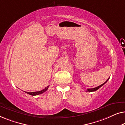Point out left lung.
I'll return each mask as SVG.
<instances>
[{
    "instance_id": "1",
    "label": "left lung",
    "mask_w": 125,
    "mask_h": 125,
    "mask_svg": "<svg viewBox=\"0 0 125 125\" xmlns=\"http://www.w3.org/2000/svg\"><path fill=\"white\" fill-rule=\"evenodd\" d=\"M109 78H108V79H107V80H106V81L105 82V83H102V84H101V85H100V86H98L96 87V88H92V89H87V90H86V92H95V91H96V90H98L99 88H100L102 86H103V85H104V84H105V83H107V81H108V80H109Z\"/></svg>"
}]
</instances>
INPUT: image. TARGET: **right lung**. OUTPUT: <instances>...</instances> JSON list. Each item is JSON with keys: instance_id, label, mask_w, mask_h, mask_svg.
<instances>
[{"instance_id": "1", "label": "right lung", "mask_w": 125, "mask_h": 125, "mask_svg": "<svg viewBox=\"0 0 125 125\" xmlns=\"http://www.w3.org/2000/svg\"><path fill=\"white\" fill-rule=\"evenodd\" d=\"M49 86H48L47 87H46L45 88V89H42V90H40V91H38V92H25V93L28 94L30 95H39V94H41L43 93L44 92H46L48 89V88Z\"/></svg>"}]
</instances>
